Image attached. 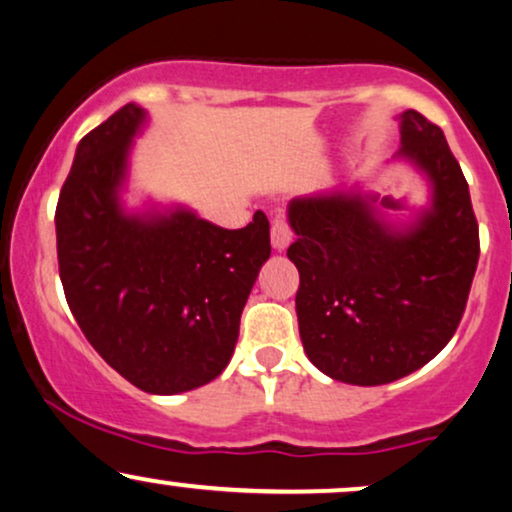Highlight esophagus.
Instances as JSON below:
<instances>
[{"label":"esophagus","instance_id":"1","mask_svg":"<svg viewBox=\"0 0 512 512\" xmlns=\"http://www.w3.org/2000/svg\"><path fill=\"white\" fill-rule=\"evenodd\" d=\"M270 239H273V246L277 251H285L289 242H292V227L285 218H275L273 225H270Z\"/></svg>","mask_w":512,"mask_h":512}]
</instances>
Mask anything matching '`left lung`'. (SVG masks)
I'll use <instances>...</instances> for the list:
<instances>
[{
  "mask_svg": "<svg viewBox=\"0 0 512 512\" xmlns=\"http://www.w3.org/2000/svg\"><path fill=\"white\" fill-rule=\"evenodd\" d=\"M401 154L432 182V208L408 230L382 223L372 204L394 201L375 192L289 204L301 342L346 384L375 387L430 363L456 334L477 270V218L444 132L403 111Z\"/></svg>",
  "mask_w": 512,
  "mask_h": 512,
  "instance_id": "obj_1",
  "label": "left lung"
}]
</instances>
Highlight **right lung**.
Here are the masks:
<instances>
[{"label": "right lung", "mask_w": 512, "mask_h": 512, "mask_svg": "<svg viewBox=\"0 0 512 512\" xmlns=\"http://www.w3.org/2000/svg\"><path fill=\"white\" fill-rule=\"evenodd\" d=\"M144 109L125 104L87 132L56 204L68 308L94 351L137 389L180 394L230 363L239 318L270 256L263 211L242 230L178 208L128 216L118 204Z\"/></svg>", "instance_id": "obj_1"}]
</instances>
